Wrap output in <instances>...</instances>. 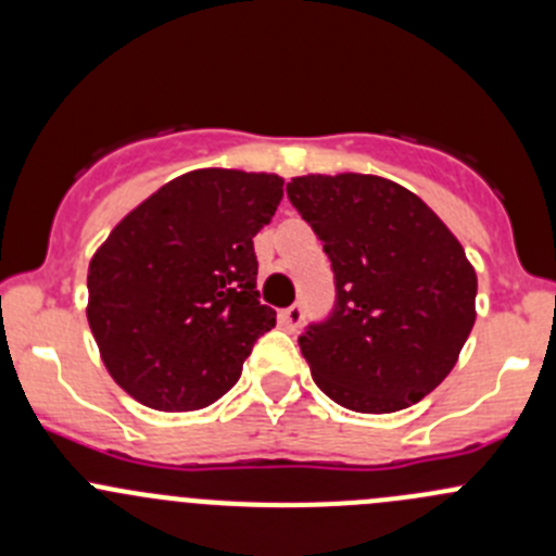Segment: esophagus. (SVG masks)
I'll use <instances>...</instances> for the list:
<instances>
[{
	"instance_id": "34e87169",
	"label": "esophagus",
	"mask_w": 556,
	"mask_h": 556,
	"mask_svg": "<svg viewBox=\"0 0 556 556\" xmlns=\"http://www.w3.org/2000/svg\"><path fill=\"white\" fill-rule=\"evenodd\" d=\"M301 319H304V306L301 304H293L288 306V309L279 312V325H282L285 330H299Z\"/></svg>"
}]
</instances>
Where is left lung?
Masks as SVG:
<instances>
[{"label": "left lung", "mask_w": 556, "mask_h": 556, "mask_svg": "<svg viewBox=\"0 0 556 556\" xmlns=\"http://www.w3.org/2000/svg\"><path fill=\"white\" fill-rule=\"evenodd\" d=\"M336 279L333 312L299 336L319 390L339 406L392 414L446 379L476 323V271L419 195L374 174L288 182Z\"/></svg>", "instance_id": "obj_1"}]
</instances>
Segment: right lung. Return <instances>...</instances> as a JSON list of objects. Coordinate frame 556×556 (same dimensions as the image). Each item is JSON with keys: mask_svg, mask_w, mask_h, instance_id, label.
<instances>
[{"mask_svg": "<svg viewBox=\"0 0 556 556\" xmlns=\"http://www.w3.org/2000/svg\"><path fill=\"white\" fill-rule=\"evenodd\" d=\"M282 201V177L195 169L128 212L88 266V325L134 401L195 412L242 377L277 325L257 301L252 237Z\"/></svg>", "mask_w": 556, "mask_h": 556, "instance_id": "obj_1", "label": "right lung"}]
</instances>
